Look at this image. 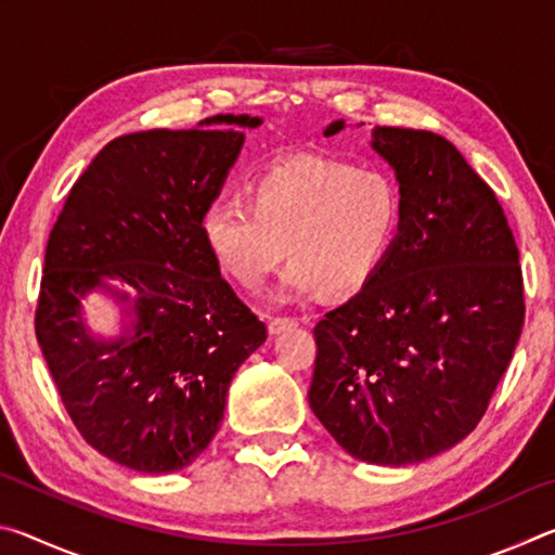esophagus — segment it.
<instances>
[{
  "mask_svg": "<svg viewBox=\"0 0 555 555\" xmlns=\"http://www.w3.org/2000/svg\"><path fill=\"white\" fill-rule=\"evenodd\" d=\"M298 325V321L296 318H281V315H276V318H271L269 321V333L271 335H279V333H284V331H291V327H296Z\"/></svg>",
  "mask_w": 555,
  "mask_h": 555,
  "instance_id": "34e87169",
  "label": "esophagus"
}]
</instances>
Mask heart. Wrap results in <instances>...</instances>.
I'll list each match as a JSON object with an SVG mask.
<instances>
[{"mask_svg":"<svg viewBox=\"0 0 555 555\" xmlns=\"http://www.w3.org/2000/svg\"><path fill=\"white\" fill-rule=\"evenodd\" d=\"M249 202L220 198L205 208L201 237L242 288L264 286L291 257L281 298L352 294L377 274L401 222V195L389 173L337 158L291 156L259 171Z\"/></svg>","mask_w":555,"mask_h":555,"instance_id":"heart-1","label":"heart"}]
</instances>
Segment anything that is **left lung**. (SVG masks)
Returning <instances> with one entry per match:
<instances>
[{"instance_id":"obj_1","label":"left lung","mask_w":555,"mask_h":555,"mask_svg":"<svg viewBox=\"0 0 555 555\" xmlns=\"http://www.w3.org/2000/svg\"><path fill=\"white\" fill-rule=\"evenodd\" d=\"M372 149L397 171L399 234L313 327L308 401L352 457L411 465L480 424L519 343L524 279L500 201L448 139L377 127Z\"/></svg>"}]
</instances>
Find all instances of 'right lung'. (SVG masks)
Returning a JSON list of instances; mask_svg holds the SVG:
<instances>
[{
  "instance_id": "right-lung-1",
  "label": "right lung",
  "mask_w": 555,
  "mask_h": 555,
  "mask_svg": "<svg viewBox=\"0 0 555 555\" xmlns=\"http://www.w3.org/2000/svg\"><path fill=\"white\" fill-rule=\"evenodd\" d=\"M259 117L218 115L198 129L112 139L55 220L36 306V337L63 406L88 443L137 473L191 465L218 434L230 382L267 340V325L220 276L201 237L244 144L234 129ZM127 283L132 333L98 341L79 298Z\"/></svg>"
}]
</instances>
